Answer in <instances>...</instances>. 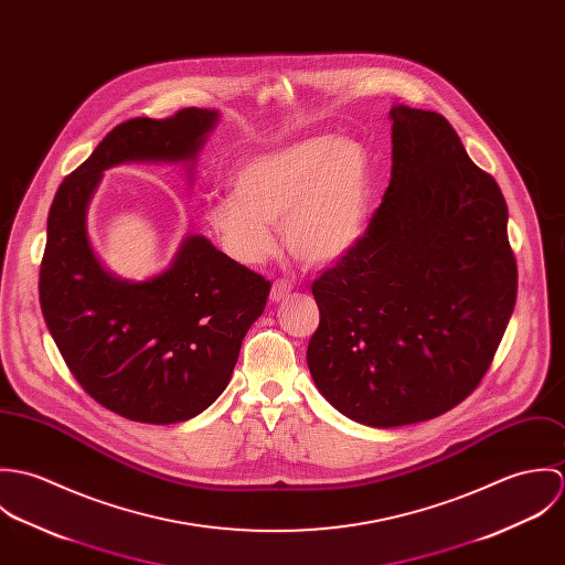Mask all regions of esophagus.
Wrapping results in <instances>:
<instances>
[{
	"label": "esophagus",
	"instance_id": "34e87169",
	"mask_svg": "<svg viewBox=\"0 0 565 565\" xmlns=\"http://www.w3.org/2000/svg\"><path fill=\"white\" fill-rule=\"evenodd\" d=\"M289 294H291V282H287V280H276V282L271 285L269 300H271V302H282Z\"/></svg>",
	"mask_w": 565,
	"mask_h": 565
}]
</instances>
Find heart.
Here are the masks:
<instances>
[{"mask_svg": "<svg viewBox=\"0 0 565 565\" xmlns=\"http://www.w3.org/2000/svg\"><path fill=\"white\" fill-rule=\"evenodd\" d=\"M372 178L352 139L318 135L252 157L233 173V191L206 202V222L231 256L260 263L282 222L287 249L307 265L345 258L365 235Z\"/></svg>", "mask_w": 565, "mask_h": 565, "instance_id": "b5f03b06", "label": "heart"}]
</instances>
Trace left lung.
I'll return each mask as SVG.
<instances>
[{"mask_svg": "<svg viewBox=\"0 0 565 565\" xmlns=\"http://www.w3.org/2000/svg\"><path fill=\"white\" fill-rule=\"evenodd\" d=\"M392 182L359 245L313 282L307 363L345 417L433 419L481 383L515 307L507 202L433 110L394 104Z\"/></svg>", "mask_w": 565, "mask_h": 565, "instance_id": "obj_1", "label": "left lung"}]
</instances>
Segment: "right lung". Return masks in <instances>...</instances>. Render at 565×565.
I'll return each mask as SVG.
<instances>
[{"label":"right lung","instance_id":"obj_1","mask_svg":"<svg viewBox=\"0 0 565 565\" xmlns=\"http://www.w3.org/2000/svg\"><path fill=\"white\" fill-rule=\"evenodd\" d=\"M217 121V110L184 108L119 124L63 180L50 209L43 318L82 390L132 422L175 424L215 403L271 285L204 235H186L161 274L119 278L90 245L88 204L104 171L126 162L182 164L193 182Z\"/></svg>","mask_w":565,"mask_h":565}]
</instances>
